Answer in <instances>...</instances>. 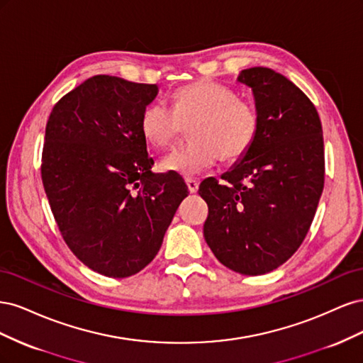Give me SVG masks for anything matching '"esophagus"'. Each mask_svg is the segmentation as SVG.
<instances>
[{
    "mask_svg": "<svg viewBox=\"0 0 363 363\" xmlns=\"http://www.w3.org/2000/svg\"><path fill=\"white\" fill-rule=\"evenodd\" d=\"M186 184H188V189L191 194H195L196 191H199V180L186 179Z\"/></svg>",
    "mask_w": 363,
    "mask_h": 363,
    "instance_id": "34e87169",
    "label": "esophagus"
}]
</instances>
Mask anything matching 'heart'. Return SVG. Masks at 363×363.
I'll list each match as a JSON object with an SVG mask.
<instances>
[{
	"mask_svg": "<svg viewBox=\"0 0 363 363\" xmlns=\"http://www.w3.org/2000/svg\"><path fill=\"white\" fill-rule=\"evenodd\" d=\"M139 124L156 148L175 145L189 127L191 140L164 157L162 168L194 175L213 167L218 159L225 163L242 159L256 142L260 118L257 108L230 87L196 80L174 91L172 108L162 101L148 104Z\"/></svg>",
	"mask_w": 363,
	"mask_h": 363,
	"instance_id": "1",
	"label": "heart"
}]
</instances>
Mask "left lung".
<instances>
[{
	"instance_id": "left-lung-1",
	"label": "left lung",
	"mask_w": 363,
	"mask_h": 363,
	"mask_svg": "<svg viewBox=\"0 0 363 363\" xmlns=\"http://www.w3.org/2000/svg\"><path fill=\"white\" fill-rule=\"evenodd\" d=\"M260 118L256 142L239 163L201 182L208 206L204 239L224 267L260 276L283 265L309 232L324 188V139L313 103L286 77L248 68Z\"/></svg>"
}]
</instances>
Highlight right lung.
Masks as SVG:
<instances>
[{
    "label": "right lung",
    "instance_id": "obj_1",
    "mask_svg": "<svg viewBox=\"0 0 363 363\" xmlns=\"http://www.w3.org/2000/svg\"><path fill=\"white\" fill-rule=\"evenodd\" d=\"M156 84L94 75L52 107L42 183L60 235L92 271L124 279L159 252L188 196L177 172L152 174L140 113Z\"/></svg>",
    "mask_w": 363,
    "mask_h": 363
}]
</instances>
